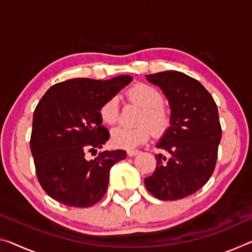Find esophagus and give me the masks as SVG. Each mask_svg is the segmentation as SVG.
Here are the masks:
<instances>
[{
    "label": "esophagus",
    "instance_id": "esophagus-1",
    "mask_svg": "<svg viewBox=\"0 0 252 252\" xmlns=\"http://www.w3.org/2000/svg\"><path fill=\"white\" fill-rule=\"evenodd\" d=\"M139 153L138 150H127V156L128 157H135Z\"/></svg>",
    "mask_w": 252,
    "mask_h": 252
}]
</instances>
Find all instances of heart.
I'll use <instances>...</instances> for the list:
<instances>
[{
	"label": "heart",
	"mask_w": 252,
	"mask_h": 252,
	"mask_svg": "<svg viewBox=\"0 0 252 252\" xmlns=\"http://www.w3.org/2000/svg\"><path fill=\"white\" fill-rule=\"evenodd\" d=\"M130 101L142 107L138 123L134 127L118 126L111 131V143L116 148L131 149L148 141L151 129L154 135H162L169 128L171 116L163 104V95L156 88L145 83H137L127 91ZM100 117L108 125H114L119 117L117 96L108 99L100 108ZM151 128L150 129L149 127Z\"/></svg>",
	"instance_id": "b5f03b06"
}]
</instances>
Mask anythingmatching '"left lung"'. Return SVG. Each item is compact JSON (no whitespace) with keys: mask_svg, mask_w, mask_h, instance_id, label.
I'll return each instance as SVG.
<instances>
[{"mask_svg":"<svg viewBox=\"0 0 252 252\" xmlns=\"http://www.w3.org/2000/svg\"><path fill=\"white\" fill-rule=\"evenodd\" d=\"M160 87L171 108V123L157 148V168L145 178L148 190L158 199L177 200L192 195L214 172L222 138L218 106L199 81L181 72L146 75Z\"/></svg>","mask_w":252,"mask_h":252,"instance_id":"1","label":"left lung"}]
</instances>
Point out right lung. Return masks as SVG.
I'll return each instance as SVG.
<instances>
[{"label":"right lung","mask_w":252,"mask_h":252,"mask_svg":"<svg viewBox=\"0 0 252 252\" xmlns=\"http://www.w3.org/2000/svg\"><path fill=\"white\" fill-rule=\"evenodd\" d=\"M133 80L73 79L54 84L38 102L30 137L34 168L42 189L64 205L90 207L108 188L110 168L126 158L124 150L103 151L94 160L87 153L109 139L100 108Z\"/></svg>","instance_id":"add662e5"}]
</instances>
